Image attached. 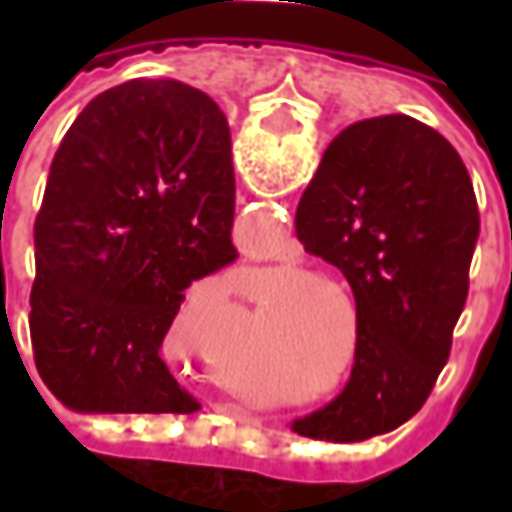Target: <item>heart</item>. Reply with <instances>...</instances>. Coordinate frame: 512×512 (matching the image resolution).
<instances>
[{
  "mask_svg": "<svg viewBox=\"0 0 512 512\" xmlns=\"http://www.w3.org/2000/svg\"><path fill=\"white\" fill-rule=\"evenodd\" d=\"M256 273L276 287L267 299V316H276L270 342L307 384L293 404L322 407L342 399L359 376L364 353L367 313L359 293L307 262L259 265Z\"/></svg>",
  "mask_w": 512,
  "mask_h": 512,
  "instance_id": "heart-1",
  "label": "heart"
}]
</instances>
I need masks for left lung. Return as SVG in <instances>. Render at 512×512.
Listing matches in <instances>:
<instances>
[{
	"mask_svg": "<svg viewBox=\"0 0 512 512\" xmlns=\"http://www.w3.org/2000/svg\"><path fill=\"white\" fill-rule=\"evenodd\" d=\"M296 236L342 270L367 325L353 387L290 427L327 442L390 433L430 396L467 299L479 205L462 156L402 113L356 122L302 193Z\"/></svg>",
	"mask_w": 512,
	"mask_h": 512,
	"instance_id": "obj_1",
	"label": "left lung"
}]
</instances>
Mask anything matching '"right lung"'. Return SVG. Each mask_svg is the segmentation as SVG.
I'll list each match as a JSON object with an SVG mask.
<instances>
[{"mask_svg":"<svg viewBox=\"0 0 512 512\" xmlns=\"http://www.w3.org/2000/svg\"><path fill=\"white\" fill-rule=\"evenodd\" d=\"M236 179L219 105L130 79L76 116L50 165L30 290L33 362L79 413H193L162 356L196 279L230 265Z\"/></svg>","mask_w":512,"mask_h":512,"instance_id":"obj_1","label":"right lung"}]
</instances>
